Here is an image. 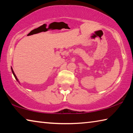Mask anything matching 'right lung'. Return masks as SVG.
I'll return each mask as SVG.
<instances>
[{"label":"right lung","instance_id":"right-lung-1","mask_svg":"<svg viewBox=\"0 0 133 133\" xmlns=\"http://www.w3.org/2000/svg\"><path fill=\"white\" fill-rule=\"evenodd\" d=\"M12 73H13V75H14V76H15V78L16 79L17 81H18V80H17V77L16 76V75H15V73H14V71H13V69H12Z\"/></svg>","mask_w":133,"mask_h":133}]
</instances>
